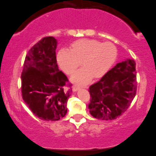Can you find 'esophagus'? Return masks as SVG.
Returning a JSON list of instances; mask_svg holds the SVG:
<instances>
[{
	"mask_svg": "<svg viewBox=\"0 0 156 156\" xmlns=\"http://www.w3.org/2000/svg\"><path fill=\"white\" fill-rule=\"evenodd\" d=\"M80 87H78V86H74L73 87V90L74 91H78V90H80Z\"/></svg>",
	"mask_w": 156,
	"mask_h": 156,
	"instance_id": "obj_1",
	"label": "esophagus"
}]
</instances>
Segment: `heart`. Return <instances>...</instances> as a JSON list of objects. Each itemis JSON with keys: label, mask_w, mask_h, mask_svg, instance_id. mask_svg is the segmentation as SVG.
Masks as SVG:
<instances>
[{"label": "heart", "mask_w": 156, "mask_h": 156, "mask_svg": "<svg viewBox=\"0 0 156 156\" xmlns=\"http://www.w3.org/2000/svg\"><path fill=\"white\" fill-rule=\"evenodd\" d=\"M117 55V48L110 42L81 39L70 44L69 50L61 49L57 54V62L66 74H74L71 80L80 85L88 83L91 77L99 78L105 75L113 65Z\"/></svg>", "instance_id": "1"}]
</instances>
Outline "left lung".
Instances as JSON below:
<instances>
[{
  "instance_id": "obj_1",
  "label": "left lung",
  "mask_w": 156,
  "mask_h": 156,
  "mask_svg": "<svg viewBox=\"0 0 156 156\" xmlns=\"http://www.w3.org/2000/svg\"><path fill=\"white\" fill-rule=\"evenodd\" d=\"M136 62L126 59L90 86V114L101 120H114L129 108L136 94Z\"/></svg>"
}]
</instances>
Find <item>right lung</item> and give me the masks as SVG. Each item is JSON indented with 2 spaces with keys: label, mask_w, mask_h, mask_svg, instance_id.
Instances as JSON below:
<instances>
[{
  "label": "right lung",
  "mask_w": 156,
  "mask_h": 156,
  "mask_svg": "<svg viewBox=\"0 0 156 156\" xmlns=\"http://www.w3.org/2000/svg\"><path fill=\"white\" fill-rule=\"evenodd\" d=\"M53 37L41 39L26 56L22 73V95L32 113L43 121H58L67 113L71 88L66 76L58 70Z\"/></svg>",
  "instance_id": "add662e5"
}]
</instances>
